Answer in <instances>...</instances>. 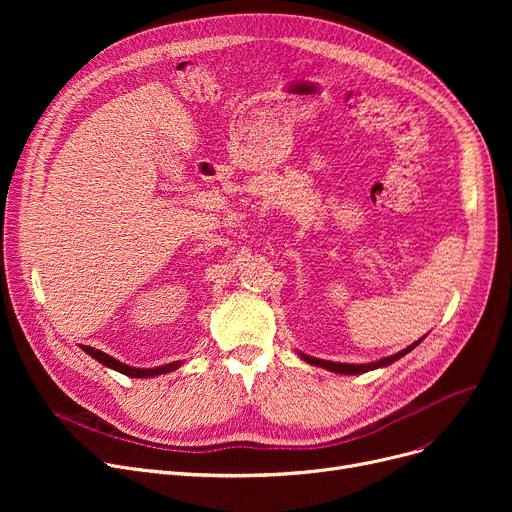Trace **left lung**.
I'll return each instance as SVG.
<instances>
[{"mask_svg": "<svg viewBox=\"0 0 512 512\" xmlns=\"http://www.w3.org/2000/svg\"><path fill=\"white\" fill-rule=\"evenodd\" d=\"M423 338H419L417 342H413L411 346H407L405 351H400V353H396V355H392V357H386V359H380V361H375V363H363V365H353V363H334V361H324V359H315V357H309V355H303L301 353V357L307 361V363H311V365H315V367H324V369H328V371H334V373H346V375H357V373H365V371H371V369H378V367H386V365H390V363H394V361H398L400 357H405L407 353H411L413 348L421 342Z\"/></svg>", "mask_w": 512, "mask_h": 512, "instance_id": "1", "label": "left lung"}]
</instances>
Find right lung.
<instances>
[{
    "label": "right lung",
    "mask_w": 512,
    "mask_h": 512,
    "mask_svg": "<svg viewBox=\"0 0 512 512\" xmlns=\"http://www.w3.org/2000/svg\"><path fill=\"white\" fill-rule=\"evenodd\" d=\"M87 355H91L95 361H99L101 365L110 367V369H116L124 375H128V378H153V375H161V373H170L174 369H178L182 363L180 361H174V363H168V365H161V367H151V369H141V367H130V365H124L120 363L118 359L105 355L101 351H97V348L93 346H80Z\"/></svg>",
    "instance_id": "obj_1"
}]
</instances>
